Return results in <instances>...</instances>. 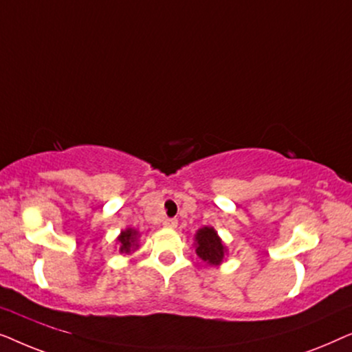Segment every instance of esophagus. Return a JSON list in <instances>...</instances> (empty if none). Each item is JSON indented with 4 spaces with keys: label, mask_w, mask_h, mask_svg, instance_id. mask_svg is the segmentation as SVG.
<instances>
[{
    "label": "esophagus",
    "mask_w": 352,
    "mask_h": 352,
    "mask_svg": "<svg viewBox=\"0 0 352 352\" xmlns=\"http://www.w3.org/2000/svg\"><path fill=\"white\" fill-rule=\"evenodd\" d=\"M163 226H165V228L175 229L177 226V219L176 218H166L165 221H163Z\"/></svg>",
    "instance_id": "1"
}]
</instances>
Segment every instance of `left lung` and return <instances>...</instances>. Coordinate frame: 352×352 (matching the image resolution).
<instances>
[{"instance_id": "obj_1", "label": "left lung", "mask_w": 352, "mask_h": 352, "mask_svg": "<svg viewBox=\"0 0 352 352\" xmlns=\"http://www.w3.org/2000/svg\"><path fill=\"white\" fill-rule=\"evenodd\" d=\"M195 240H197L195 252L206 264H219L223 261L226 248L213 228L200 229L195 235Z\"/></svg>"}]
</instances>
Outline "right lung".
<instances>
[{
	"mask_svg": "<svg viewBox=\"0 0 352 352\" xmlns=\"http://www.w3.org/2000/svg\"><path fill=\"white\" fill-rule=\"evenodd\" d=\"M118 242H120V252L131 253L134 247H138V230L134 229L123 230L122 235L118 237Z\"/></svg>",
	"mask_w": 352,
	"mask_h": 352,
	"instance_id": "1",
	"label": "right lung"
}]
</instances>
